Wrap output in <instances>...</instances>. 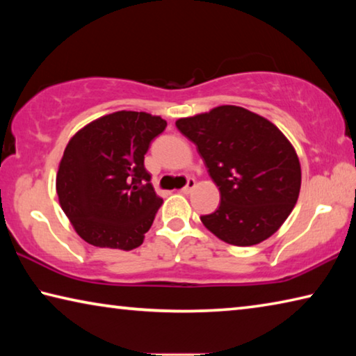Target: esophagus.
Instances as JSON below:
<instances>
[{
    "instance_id": "obj_1",
    "label": "esophagus",
    "mask_w": 356,
    "mask_h": 356,
    "mask_svg": "<svg viewBox=\"0 0 356 356\" xmlns=\"http://www.w3.org/2000/svg\"><path fill=\"white\" fill-rule=\"evenodd\" d=\"M195 186H196V180L195 179H188V180H186V185L184 186V188L182 190H180V191H182V193H185V195H188V193H191V190L193 188H195Z\"/></svg>"
}]
</instances>
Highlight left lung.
Masks as SVG:
<instances>
[{
    "label": "left lung",
    "instance_id": "obj_1",
    "mask_svg": "<svg viewBox=\"0 0 356 356\" xmlns=\"http://www.w3.org/2000/svg\"><path fill=\"white\" fill-rule=\"evenodd\" d=\"M221 195L201 221L222 242L251 246L278 231L298 200L301 170L292 144L270 120L242 106L222 105L179 119Z\"/></svg>",
    "mask_w": 356,
    "mask_h": 356
}]
</instances>
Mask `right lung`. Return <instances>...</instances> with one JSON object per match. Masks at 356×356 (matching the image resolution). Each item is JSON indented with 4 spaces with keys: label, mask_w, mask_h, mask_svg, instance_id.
I'll return each mask as SVG.
<instances>
[{
    "label": "right lung",
    "mask_w": 356,
    "mask_h": 356,
    "mask_svg": "<svg viewBox=\"0 0 356 356\" xmlns=\"http://www.w3.org/2000/svg\"><path fill=\"white\" fill-rule=\"evenodd\" d=\"M166 129L147 113L118 111L88 124L69 141L59 163V204L84 242L130 251L143 243L163 200L144 155Z\"/></svg>",
    "instance_id": "add662e5"
}]
</instances>
